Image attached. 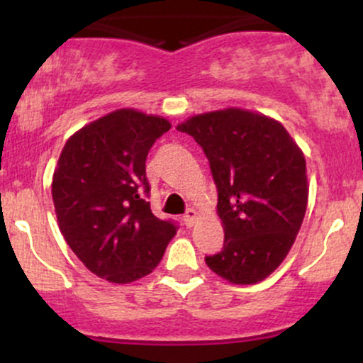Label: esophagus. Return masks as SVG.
I'll return each mask as SVG.
<instances>
[{
    "label": "esophagus",
    "mask_w": 363,
    "mask_h": 363,
    "mask_svg": "<svg viewBox=\"0 0 363 363\" xmlns=\"http://www.w3.org/2000/svg\"><path fill=\"white\" fill-rule=\"evenodd\" d=\"M196 220H198V211H196L194 208H189V210H187L186 215H184L186 227H193V225L196 223Z\"/></svg>",
    "instance_id": "34e87169"
}]
</instances>
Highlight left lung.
<instances>
[{
	"label": "left lung",
	"instance_id": "8db88e82",
	"mask_svg": "<svg viewBox=\"0 0 363 363\" xmlns=\"http://www.w3.org/2000/svg\"><path fill=\"white\" fill-rule=\"evenodd\" d=\"M203 148L218 191L223 249L205 261L234 285H254L281 264L309 199L303 152L280 121L227 107L177 124Z\"/></svg>",
	"mask_w": 363,
	"mask_h": 363
}]
</instances>
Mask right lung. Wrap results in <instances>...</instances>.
Segmentation results:
<instances>
[{
    "instance_id": "add662e5",
    "label": "right lung",
    "mask_w": 363,
    "mask_h": 363,
    "mask_svg": "<svg viewBox=\"0 0 363 363\" xmlns=\"http://www.w3.org/2000/svg\"><path fill=\"white\" fill-rule=\"evenodd\" d=\"M172 124L116 109L73 133L52 174V201L66 244L86 269L131 283L157 268L177 227L150 210L148 150Z\"/></svg>"
}]
</instances>
